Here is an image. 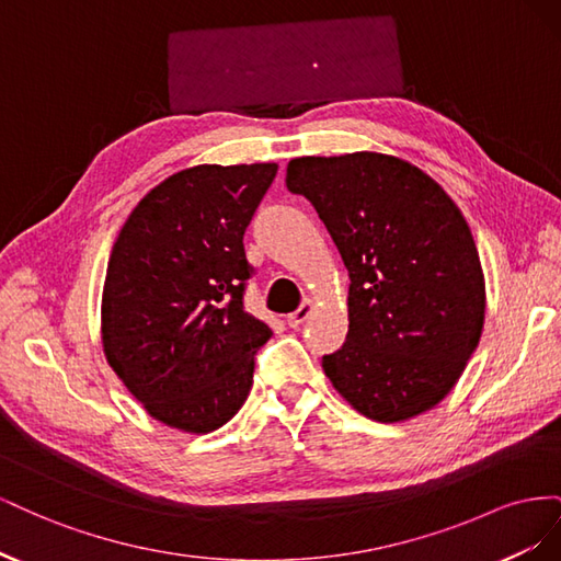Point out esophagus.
<instances>
[{
  "instance_id": "34e87169",
  "label": "esophagus",
  "mask_w": 561,
  "mask_h": 561,
  "mask_svg": "<svg viewBox=\"0 0 561 561\" xmlns=\"http://www.w3.org/2000/svg\"><path fill=\"white\" fill-rule=\"evenodd\" d=\"M313 309H316V304L311 301V299H307L301 304V307L295 311V313H290L287 316V325L290 328H299V325H304V322L309 320V316L313 313Z\"/></svg>"
}]
</instances>
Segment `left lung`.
Instances as JSON below:
<instances>
[{"label": "left lung", "instance_id": "1", "mask_svg": "<svg viewBox=\"0 0 561 561\" xmlns=\"http://www.w3.org/2000/svg\"><path fill=\"white\" fill-rule=\"evenodd\" d=\"M348 268V334L322 369L353 410L419 416L461 377L484 325V274L470 227L431 175L355 151L287 163Z\"/></svg>", "mask_w": 561, "mask_h": 561}]
</instances>
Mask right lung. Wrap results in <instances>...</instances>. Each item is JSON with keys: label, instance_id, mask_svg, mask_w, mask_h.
<instances>
[{"label": "right lung", "instance_id": "1", "mask_svg": "<svg viewBox=\"0 0 561 561\" xmlns=\"http://www.w3.org/2000/svg\"><path fill=\"white\" fill-rule=\"evenodd\" d=\"M276 163L194 165L128 215L103 287V351L149 416L203 435L241 410L274 334L243 307V233Z\"/></svg>", "mask_w": 561, "mask_h": 561}]
</instances>
